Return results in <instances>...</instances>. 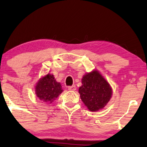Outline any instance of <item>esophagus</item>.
I'll return each instance as SVG.
<instances>
[{"label": "esophagus", "instance_id": "esophagus-1", "mask_svg": "<svg viewBox=\"0 0 147 147\" xmlns=\"http://www.w3.org/2000/svg\"><path fill=\"white\" fill-rule=\"evenodd\" d=\"M68 89H69V90L70 91H74L76 90V86H74V85L72 86H69L68 87Z\"/></svg>", "mask_w": 147, "mask_h": 147}]
</instances>
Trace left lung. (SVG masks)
Listing matches in <instances>:
<instances>
[{"instance_id":"obj_1","label":"left lung","mask_w":147,"mask_h":147,"mask_svg":"<svg viewBox=\"0 0 147 147\" xmlns=\"http://www.w3.org/2000/svg\"><path fill=\"white\" fill-rule=\"evenodd\" d=\"M81 100L91 111H97L106 106L112 96V88L99 71L93 70L82 76L78 89Z\"/></svg>"}]
</instances>
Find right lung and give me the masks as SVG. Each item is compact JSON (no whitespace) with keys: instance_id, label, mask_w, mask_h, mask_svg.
I'll return each instance as SVG.
<instances>
[{"instance_id":"add662e5","label":"right lung","mask_w":147,"mask_h":147,"mask_svg":"<svg viewBox=\"0 0 147 147\" xmlns=\"http://www.w3.org/2000/svg\"><path fill=\"white\" fill-rule=\"evenodd\" d=\"M60 82H57L53 74H47L39 80L35 86V92L39 100L50 104L63 92Z\"/></svg>"}]
</instances>
